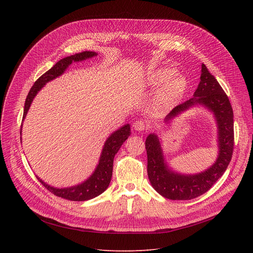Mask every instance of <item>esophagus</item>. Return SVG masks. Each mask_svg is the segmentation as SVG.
I'll use <instances>...</instances> for the list:
<instances>
[{
  "label": "esophagus",
  "instance_id": "obj_1",
  "mask_svg": "<svg viewBox=\"0 0 253 253\" xmlns=\"http://www.w3.org/2000/svg\"><path fill=\"white\" fill-rule=\"evenodd\" d=\"M133 127L136 131H144L147 128V124L146 122H144L142 120H138L133 124Z\"/></svg>",
  "mask_w": 253,
  "mask_h": 253
}]
</instances>
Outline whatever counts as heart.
Wrapping results in <instances>:
<instances>
[{
	"label": "heart",
	"mask_w": 253,
	"mask_h": 253,
	"mask_svg": "<svg viewBox=\"0 0 253 253\" xmlns=\"http://www.w3.org/2000/svg\"><path fill=\"white\" fill-rule=\"evenodd\" d=\"M148 82L150 85L158 87L162 86L158 99L163 103H170L181 97L188 87L185 77L176 75V71L170 68H161L152 73Z\"/></svg>",
	"instance_id": "1"
}]
</instances>
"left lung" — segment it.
<instances>
[{"label":"left lung","mask_w":253,"mask_h":253,"mask_svg":"<svg viewBox=\"0 0 253 253\" xmlns=\"http://www.w3.org/2000/svg\"><path fill=\"white\" fill-rule=\"evenodd\" d=\"M194 106L205 107L214 115L217 125L218 156L209 168L196 174L178 173L168 166L160 139L155 133L149 134L145 141L149 181L160 195L168 199L190 200L202 195L223 175L232 157L234 144L232 107L227 95L204 64L201 67L200 82L193 98L176 106L165 117V122L168 123Z\"/></svg>","instance_id":"obj_1"}]
</instances>
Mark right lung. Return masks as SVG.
<instances>
[{"label": "right lung", "instance_id": "right-lung-1", "mask_svg": "<svg viewBox=\"0 0 253 253\" xmlns=\"http://www.w3.org/2000/svg\"><path fill=\"white\" fill-rule=\"evenodd\" d=\"M97 55L98 54L96 52H91V51L78 53V54L61 59L50 70H48L45 74H43L37 81L35 82V84L32 86L26 98L23 121L26 118V115L30 109V106L34 98L48 82L64 74V72L67 70V68L73 62H82L86 59L93 58ZM130 134H131L130 125L125 124L118 130L114 131L109 137L107 138V140L104 143V146L99 158V162L94 172L91 174L89 178H87L85 181H83L80 184L71 186V187L57 188L47 184L38 176H37V179L50 192L64 199L71 200V201H86V200L95 198L101 193H103L108 188V186H109L111 178H112L114 157L116 153L119 151L120 147L122 146V144L130 136Z\"/></svg>", "mask_w": 253, "mask_h": 253}]
</instances>
